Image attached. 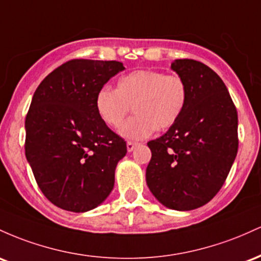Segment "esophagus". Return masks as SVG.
<instances>
[{
	"mask_svg": "<svg viewBox=\"0 0 261 261\" xmlns=\"http://www.w3.org/2000/svg\"><path fill=\"white\" fill-rule=\"evenodd\" d=\"M137 145H138V143H136V142H127V150L128 151L134 150V148H136Z\"/></svg>",
	"mask_w": 261,
	"mask_h": 261,
	"instance_id": "esophagus-1",
	"label": "esophagus"
}]
</instances>
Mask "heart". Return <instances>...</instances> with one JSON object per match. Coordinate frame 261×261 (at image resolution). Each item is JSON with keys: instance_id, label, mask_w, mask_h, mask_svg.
Segmentation results:
<instances>
[{"instance_id": "1", "label": "heart", "mask_w": 261, "mask_h": 261, "mask_svg": "<svg viewBox=\"0 0 261 261\" xmlns=\"http://www.w3.org/2000/svg\"><path fill=\"white\" fill-rule=\"evenodd\" d=\"M189 101L186 81L176 74L156 70H136L117 81L116 90L101 89L96 96V110L108 127L119 128L130 113L136 116L123 125L128 139L146 138L154 129L165 130L178 121Z\"/></svg>"}]
</instances>
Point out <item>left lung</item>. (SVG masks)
<instances>
[{
    "mask_svg": "<svg viewBox=\"0 0 261 261\" xmlns=\"http://www.w3.org/2000/svg\"><path fill=\"white\" fill-rule=\"evenodd\" d=\"M189 87V101L178 121L148 146L149 190L164 206L198 208L223 186L238 153V113L222 79L192 59L171 64Z\"/></svg>",
    "mask_w": 261,
    "mask_h": 261,
    "instance_id": "left-lung-1",
    "label": "left lung"
}]
</instances>
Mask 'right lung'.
<instances>
[{
    "instance_id": "right-lung-1",
    "label": "right lung",
    "mask_w": 261,
    "mask_h": 261,
    "mask_svg": "<svg viewBox=\"0 0 261 261\" xmlns=\"http://www.w3.org/2000/svg\"><path fill=\"white\" fill-rule=\"evenodd\" d=\"M119 61L72 59L46 76L25 116V156L43 195L59 208L86 212L107 198L124 139L98 116L96 96Z\"/></svg>"
}]
</instances>
